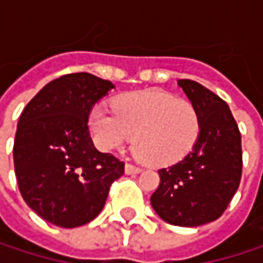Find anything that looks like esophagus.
Returning a JSON list of instances; mask_svg holds the SVG:
<instances>
[{
  "mask_svg": "<svg viewBox=\"0 0 263 263\" xmlns=\"http://www.w3.org/2000/svg\"><path fill=\"white\" fill-rule=\"evenodd\" d=\"M125 172H126L128 175H137V174L141 172V167L134 166V164H126V166H125Z\"/></svg>",
  "mask_w": 263,
  "mask_h": 263,
  "instance_id": "34e87169",
  "label": "esophagus"
}]
</instances>
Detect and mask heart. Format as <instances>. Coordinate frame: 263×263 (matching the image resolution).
Wrapping results in <instances>:
<instances>
[{"instance_id":"b5f03b06","label":"heart","mask_w":263,"mask_h":263,"mask_svg":"<svg viewBox=\"0 0 263 263\" xmlns=\"http://www.w3.org/2000/svg\"><path fill=\"white\" fill-rule=\"evenodd\" d=\"M114 112L103 106L89 111L88 126L96 146L105 152L122 151L134 138L135 154L152 166L181 161L195 147L201 119L187 99L158 89H141L112 100Z\"/></svg>"}]
</instances>
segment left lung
<instances>
[{
  "instance_id": "1",
  "label": "left lung",
  "mask_w": 263,
  "mask_h": 263,
  "mask_svg": "<svg viewBox=\"0 0 263 263\" xmlns=\"http://www.w3.org/2000/svg\"><path fill=\"white\" fill-rule=\"evenodd\" d=\"M178 86L196 106L201 132L192 152L177 164L160 169V185L151 196L157 215L180 227L218 219L235 196L242 175L240 132L229 105L195 80Z\"/></svg>"
}]
</instances>
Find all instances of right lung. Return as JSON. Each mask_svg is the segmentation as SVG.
I'll return each instance as SVG.
<instances>
[{
    "label": "right lung",
    "instance_id": "add662e5",
    "mask_svg": "<svg viewBox=\"0 0 263 263\" xmlns=\"http://www.w3.org/2000/svg\"><path fill=\"white\" fill-rule=\"evenodd\" d=\"M112 88L89 73L65 74L47 83L20 117L13 144L20 192L53 226L74 229L92 221L125 172L123 161L96 149L88 131L89 111Z\"/></svg>",
    "mask_w": 263,
    "mask_h": 263
}]
</instances>
